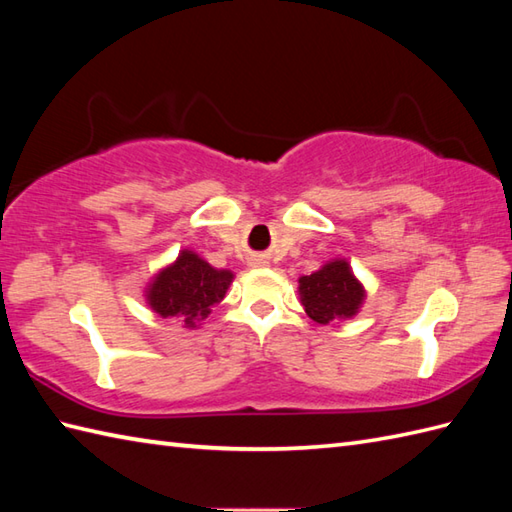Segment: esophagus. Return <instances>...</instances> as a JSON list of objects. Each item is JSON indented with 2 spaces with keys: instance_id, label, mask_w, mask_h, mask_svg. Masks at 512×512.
Instances as JSON below:
<instances>
[{
  "instance_id": "obj_1",
  "label": "esophagus",
  "mask_w": 512,
  "mask_h": 512,
  "mask_svg": "<svg viewBox=\"0 0 512 512\" xmlns=\"http://www.w3.org/2000/svg\"><path fill=\"white\" fill-rule=\"evenodd\" d=\"M266 262H264V259L262 257H253V259H250V266H253V268H257V266H264Z\"/></svg>"
}]
</instances>
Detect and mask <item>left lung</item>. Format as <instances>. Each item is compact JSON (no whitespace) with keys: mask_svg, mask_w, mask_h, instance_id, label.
Wrapping results in <instances>:
<instances>
[{"mask_svg":"<svg viewBox=\"0 0 512 512\" xmlns=\"http://www.w3.org/2000/svg\"><path fill=\"white\" fill-rule=\"evenodd\" d=\"M299 295L308 317L321 325L354 317L361 308L365 290L343 259L299 279Z\"/></svg>","mask_w":512,"mask_h":512,"instance_id":"left-lung-1","label":"left lung"}]
</instances>
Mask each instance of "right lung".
Instances as JSON below:
<instances>
[{
	"label": "right lung",
	"instance_id": "obj_1",
	"mask_svg": "<svg viewBox=\"0 0 512 512\" xmlns=\"http://www.w3.org/2000/svg\"><path fill=\"white\" fill-rule=\"evenodd\" d=\"M231 281V270H215L191 250H182L176 264L156 275L147 301L162 319L178 317L187 328H195L224 299Z\"/></svg>",
	"mask_w": 512,
	"mask_h": 512
}]
</instances>
